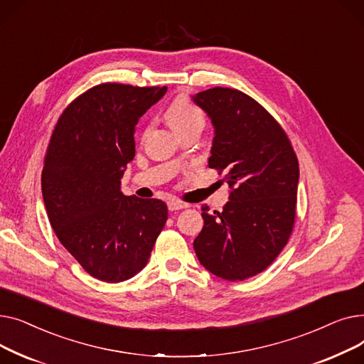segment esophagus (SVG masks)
Wrapping results in <instances>:
<instances>
[{
  "instance_id": "34e87169",
  "label": "esophagus",
  "mask_w": 364,
  "mask_h": 364,
  "mask_svg": "<svg viewBox=\"0 0 364 364\" xmlns=\"http://www.w3.org/2000/svg\"><path fill=\"white\" fill-rule=\"evenodd\" d=\"M187 206H188L187 203H183V202L176 200V199L168 200V209H169V211H178V209H183V208H187Z\"/></svg>"
}]
</instances>
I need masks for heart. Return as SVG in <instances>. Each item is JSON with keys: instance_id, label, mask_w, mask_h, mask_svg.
<instances>
[{"instance_id": "b5f03b06", "label": "heart", "mask_w": 364, "mask_h": 364, "mask_svg": "<svg viewBox=\"0 0 364 364\" xmlns=\"http://www.w3.org/2000/svg\"><path fill=\"white\" fill-rule=\"evenodd\" d=\"M166 118L174 131L195 124L203 125L205 122L202 110L186 97H178L172 102V105L168 107Z\"/></svg>"}]
</instances>
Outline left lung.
<instances>
[{"instance_id":"left-lung-1","label":"left lung","mask_w":364,"mask_h":364,"mask_svg":"<svg viewBox=\"0 0 364 364\" xmlns=\"http://www.w3.org/2000/svg\"><path fill=\"white\" fill-rule=\"evenodd\" d=\"M211 119L209 168L230 187L223 211L202 208L193 242L199 262L225 280H245L269 267L288 243L296 208L299 166L291 141L250 95L215 87L192 95Z\"/></svg>"}]
</instances>
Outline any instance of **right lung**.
<instances>
[{
  "instance_id": "1",
  "label": "right lung",
  "mask_w": 364,
  "mask_h": 364,
  "mask_svg": "<svg viewBox=\"0 0 364 364\" xmlns=\"http://www.w3.org/2000/svg\"><path fill=\"white\" fill-rule=\"evenodd\" d=\"M166 87L100 84L73 100L47 149L41 187L55 236L92 277L118 283L141 272L168 218L165 202L125 196L134 132Z\"/></svg>"
}]
</instances>
